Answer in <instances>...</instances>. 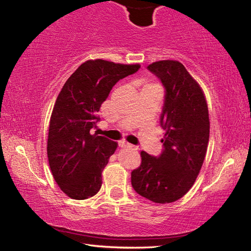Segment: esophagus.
<instances>
[{
	"label": "esophagus",
	"mask_w": 251,
	"mask_h": 251,
	"mask_svg": "<svg viewBox=\"0 0 251 251\" xmlns=\"http://www.w3.org/2000/svg\"><path fill=\"white\" fill-rule=\"evenodd\" d=\"M120 146L121 147H124V148H128V150H130V151H137V147L134 146V145H131V144L126 143V142H121L120 143Z\"/></svg>",
	"instance_id": "1"
}]
</instances>
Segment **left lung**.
I'll use <instances>...</instances> for the list:
<instances>
[{"instance_id": "8db88e82", "label": "left lung", "mask_w": 251, "mask_h": 251, "mask_svg": "<svg viewBox=\"0 0 251 251\" xmlns=\"http://www.w3.org/2000/svg\"><path fill=\"white\" fill-rule=\"evenodd\" d=\"M165 88L160 126L166 131L159 156L142 151V164L131 172L136 193L157 203L176 201L192 188L205 159L209 116L201 86L177 61L147 66Z\"/></svg>"}]
</instances>
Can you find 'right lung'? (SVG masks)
I'll use <instances>...</instances> for the list:
<instances>
[{
    "label": "right lung",
    "instance_id": "right-lung-1",
    "mask_svg": "<svg viewBox=\"0 0 251 251\" xmlns=\"http://www.w3.org/2000/svg\"><path fill=\"white\" fill-rule=\"evenodd\" d=\"M139 69L138 64L87 61L59 92L50 121L48 157L55 181L69 197L83 201L100 189L101 172L117 144L92 135L91 129L96 128L97 112L114 85Z\"/></svg>",
    "mask_w": 251,
    "mask_h": 251
}]
</instances>
